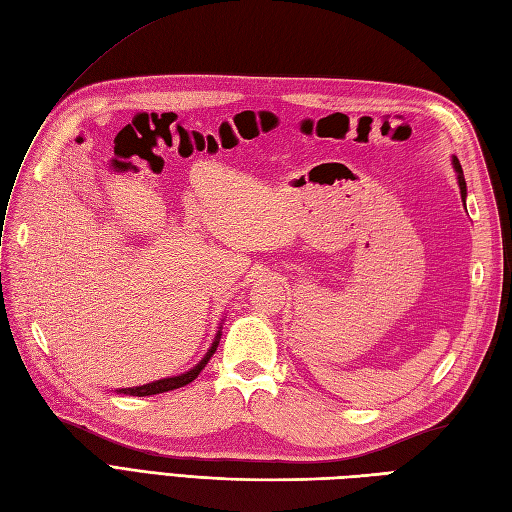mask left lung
<instances>
[{
	"mask_svg": "<svg viewBox=\"0 0 512 512\" xmlns=\"http://www.w3.org/2000/svg\"><path fill=\"white\" fill-rule=\"evenodd\" d=\"M452 165H454V169H456V178H458V186H460V197H463V202H465V197H467V184H465V176H463V167H460V162H458L456 156L452 158Z\"/></svg>",
	"mask_w": 512,
	"mask_h": 512,
	"instance_id": "8db88e82",
	"label": "left lung"
}]
</instances>
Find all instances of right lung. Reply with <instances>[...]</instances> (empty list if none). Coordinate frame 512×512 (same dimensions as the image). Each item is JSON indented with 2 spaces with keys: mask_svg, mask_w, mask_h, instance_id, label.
<instances>
[{
  "mask_svg": "<svg viewBox=\"0 0 512 512\" xmlns=\"http://www.w3.org/2000/svg\"><path fill=\"white\" fill-rule=\"evenodd\" d=\"M219 339H221V330L217 332L213 345H210V350L206 352V356L199 360V363L191 369V371H184L180 373V376H173V378H162V380H156V382H149V384H143V386H128V389H119L117 393H123V395H136V397H145V395H156V393H167V391H173V389H180V386H186L189 382H193L199 371H202L206 365L210 356L215 354L217 345H219Z\"/></svg>",
  "mask_w": 512,
  "mask_h": 512,
  "instance_id": "obj_1",
  "label": "right lung"
}]
</instances>
